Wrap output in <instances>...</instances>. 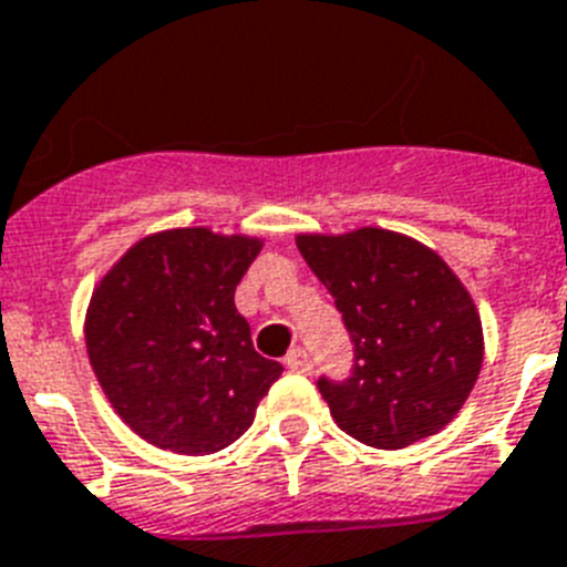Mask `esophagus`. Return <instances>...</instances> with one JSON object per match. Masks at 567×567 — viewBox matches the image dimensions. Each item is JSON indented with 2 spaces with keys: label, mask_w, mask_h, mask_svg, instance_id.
I'll list each match as a JSON object with an SVG mask.
<instances>
[{
  "label": "esophagus",
  "mask_w": 567,
  "mask_h": 567,
  "mask_svg": "<svg viewBox=\"0 0 567 567\" xmlns=\"http://www.w3.org/2000/svg\"><path fill=\"white\" fill-rule=\"evenodd\" d=\"M285 365H288L291 372H299V374H311V369H313L311 357H308L306 349L288 351V357H285Z\"/></svg>",
  "instance_id": "esophagus-1"
}]
</instances>
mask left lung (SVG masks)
Segmentation results:
<instances>
[{
    "instance_id": "1",
    "label": "left lung",
    "mask_w": 567,
    "mask_h": 567,
    "mask_svg": "<svg viewBox=\"0 0 567 567\" xmlns=\"http://www.w3.org/2000/svg\"><path fill=\"white\" fill-rule=\"evenodd\" d=\"M297 247L354 342L351 378L317 383L337 426L378 450L444 430L484 363L482 317L450 265L383 227L299 233Z\"/></svg>"
}]
</instances>
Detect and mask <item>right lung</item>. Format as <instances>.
<instances>
[{
  "label": "right lung",
  "mask_w": 567,
  "mask_h": 567,
  "mask_svg": "<svg viewBox=\"0 0 567 567\" xmlns=\"http://www.w3.org/2000/svg\"><path fill=\"white\" fill-rule=\"evenodd\" d=\"M256 236L175 227L114 261L85 311V351L114 412L150 444L210 455L254 423L282 365L261 357L236 311Z\"/></svg>",
  "instance_id": "add662e5"
}]
</instances>
